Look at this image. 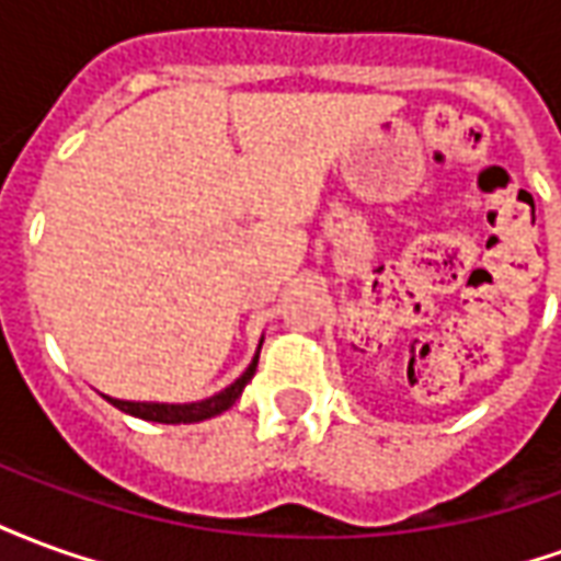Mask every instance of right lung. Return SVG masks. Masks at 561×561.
<instances>
[{"instance_id":"obj_1","label":"right lung","mask_w":561,"mask_h":561,"mask_svg":"<svg viewBox=\"0 0 561 561\" xmlns=\"http://www.w3.org/2000/svg\"><path fill=\"white\" fill-rule=\"evenodd\" d=\"M257 354H261V348H257ZM257 354L252 357V364H249V369H245L243 376L237 378L233 385H228L225 390H219L216 397H209V400H201V402H128V400H114V397H104V400L111 402L114 409H119V412L131 414V417H140V421H152V423L207 421V417H216V414L228 412L233 402L240 400L243 388L249 385V381H252V376H255Z\"/></svg>"}]
</instances>
